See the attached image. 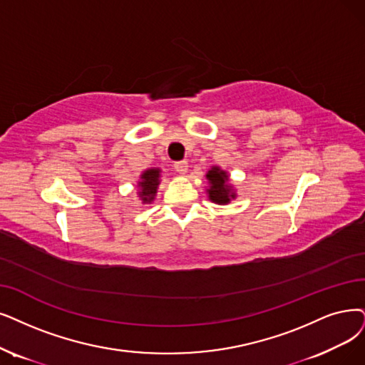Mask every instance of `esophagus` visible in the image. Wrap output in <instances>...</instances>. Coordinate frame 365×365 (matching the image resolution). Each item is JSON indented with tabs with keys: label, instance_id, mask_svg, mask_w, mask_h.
I'll return each mask as SVG.
<instances>
[{
	"label": "esophagus",
	"instance_id": "1",
	"mask_svg": "<svg viewBox=\"0 0 365 365\" xmlns=\"http://www.w3.org/2000/svg\"><path fill=\"white\" fill-rule=\"evenodd\" d=\"M173 169L177 170L178 173L184 175V173H187V169H188V163L185 162V160H181V162H175V163H173Z\"/></svg>",
	"mask_w": 365,
	"mask_h": 365
}]
</instances>
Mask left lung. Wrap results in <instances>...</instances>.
I'll use <instances>...</instances> for the list:
<instances>
[{
  "label": "left lung",
  "instance_id": "obj_1",
  "mask_svg": "<svg viewBox=\"0 0 365 365\" xmlns=\"http://www.w3.org/2000/svg\"><path fill=\"white\" fill-rule=\"evenodd\" d=\"M207 180L210 182V188H207L210 200L218 203V205H226L230 199L237 197L232 185L229 184L227 172L222 170L220 168L212 166L207 173Z\"/></svg>",
  "mask_w": 365,
  "mask_h": 365
}]
</instances>
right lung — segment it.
Wrapping results in <instances>:
<instances>
[{"label": "right lung", "instance_id": "add662e5", "mask_svg": "<svg viewBox=\"0 0 365 365\" xmlns=\"http://www.w3.org/2000/svg\"><path fill=\"white\" fill-rule=\"evenodd\" d=\"M158 184H160V169L153 168L142 172L138 187H139V197L142 199L143 203H150L154 200Z\"/></svg>", "mask_w": 365, "mask_h": 365}]
</instances>
